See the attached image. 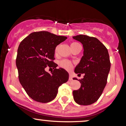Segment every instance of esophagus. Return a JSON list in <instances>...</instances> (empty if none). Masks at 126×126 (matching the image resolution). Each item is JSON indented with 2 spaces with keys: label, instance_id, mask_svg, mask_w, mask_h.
Wrapping results in <instances>:
<instances>
[{
  "label": "esophagus",
  "instance_id": "34e87169",
  "mask_svg": "<svg viewBox=\"0 0 126 126\" xmlns=\"http://www.w3.org/2000/svg\"><path fill=\"white\" fill-rule=\"evenodd\" d=\"M72 80V75H69V80Z\"/></svg>",
  "mask_w": 126,
  "mask_h": 126
}]
</instances>
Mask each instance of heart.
I'll list each match as a JSON object with an SVG mask.
<instances>
[{"label":"heart","mask_w":126,"mask_h":126,"mask_svg":"<svg viewBox=\"0 0 126 126\" xmlns=\"http://www.w3.org/2000/svg\"><path fill=\"white\" fill-rule=\"evenodd\" d=\"M78 44H79V43H76V42H74V43H72V44H71V46H74V45H76ZM57 49H58V47H57L55 48V52L57 51ZM60 65L61 66H62V67L64 68L65 69H71L72 67V63H71L69 61L65 60L61 61L60 62Z\"/></svg>","instance_id":"1"}]
</instances>
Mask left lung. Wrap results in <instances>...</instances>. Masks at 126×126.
<instances>
[{
	"instance_id": "obj_1",
	"label": "left lung",
	"mask_w": 126,
	"mask_h": 126,
	"mask_svg": "<svg viewBox=\"0 0 126 126\" xmlns=\"http://www.w3.org/2000/svg\"><path fill=\"white\" fill-rule=\"evenodd\" d=\"M72 38L81 43L83 48V55L74 72L85 74L79 80L80 88L73 91L74 99L79 105H89L98 100L106 86L110 69L109 55L106 47L97 38L85 35Z\"/></svg>"
}]
</instances>
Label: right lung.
Segmentation results:
<instances>
[{"mask_svg": "<svg viewBox=\"0 0 126 126\" xmlns=\"http://www.w3.org/2000/svg\"><path fill=\"white\" fill-rule=\"evenodd\" d=\"M67 37L48 32H34L20 43L16 66L18 79L28 95L41 103L51 102L57 96L58 88L69 79V74L58 66L54 60L55 48ZM47 66L54 69L46 72Z\"/></svg>", "mask_w": 126, "mask_h": 126, "instance_id": "add662e5", "label": "right lung"}]
</instances>
